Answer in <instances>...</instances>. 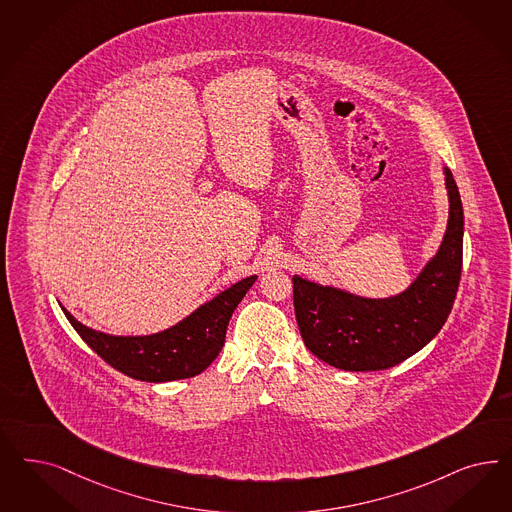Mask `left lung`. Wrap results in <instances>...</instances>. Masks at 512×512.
Returning <instances> with one entry per match:
<instances>
[{
    "mask_svg": "<svg viewBox=\"0 0 512 512\" xmlns=\"http://www.w3.org/2000/svg\"><path fill=\"white\" fill-rule=\"evenodd\" d=\"M443 175L445 235L405 290L388 297L358 296L292 277L297 326L316 358L345 371H380L411 358L445 326L462 277L463 207L448 167Z\"/></svg>",
    "mask_w": 512,
    "mask_h": 512,
    "instance_id": "8db88e82",
    "label": "left lung"
}]
</instances>
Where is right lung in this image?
<instances>
[{
	"label": "right lung",
	"instance_id": "add662e5",
	"mask_svg": "<svg viewBox=\"0 0 512 512\" xmlns=\"http://www.w3.org/2000/svg\"><path fill=\"white\" fill-rule=\"evenodd\" d=\"M258 275L241 279L201 303L177 324L149 335H113L84 326L62 307L71 326L116 371L135 380L169 382L203 373L224 347L231 314Z\"/></svg>",
	"mask_w": 512,
	"mask_h": 512
}]
</instances>
